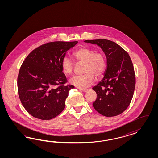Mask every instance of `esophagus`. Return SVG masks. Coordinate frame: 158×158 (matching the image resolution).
Here are the masks:
<instances>
[{"label":"esophagus","mask_w":158,"mask_h":158,"mask_svg":"<svg viewBox=\"0 0 158 158\" xmlns=\"http://www.w3.org/2000/svg\"><path fill=\"white\" fill-rule=\"evenodd\" d=\"M81 91H83V92H87V91H89L88 89H81Z\"/></svg>","instance_id":"obj_1"}]
</instances>
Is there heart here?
Masks as SVG:
<instances>
[{"instance_id": "heart-1", "label": "heart", "mask_w": 158, "mask_h": 158, "mask_svg": "<svg viewBox=\"0 0 158 158\" xmlns=\"http://www.w3.org/2000/svg\"><path fill=\"white\" fill-rule=\"evenodd\" d=\"M73 57L79 63H84L83 75H75L69 80V83L80 89L91 86L95 81V77L99 78L106 68L105 56L101 52H96L92 48L82 47L75 51ZM61 67L65 75H70L73 69L74 63L70 58L64 57L61 61Z\"/></svg>"}]
</instances>
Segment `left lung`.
<instances>
[{
  "instance_id": "obj_1",
  "label": "left lung",
  "mask_w": 158,
  "mask_h": 158,
  "mask_svg": "<svg viewBox=\"0 0 158 158\" xmlns=\"http://www.w3.org/2000/svg\"><path fill=\"white\" fill-rule=\"evenodd\" d=\"M85 42L100 46L107 60L103 79L92 89L97 96L93 106L106 117L120 115L129 106L135 86L134 67L129 55L119 44L109 40H86Z\"/></svg>"
}]
</instances>
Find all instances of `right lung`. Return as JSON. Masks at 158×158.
Masks as SVG:
<instances>
[{"mask_svg": "<svg viewBox=\"0 0 158 158\" xmlns=\"http://www.w3.org/2000/svg\"><path fill=\"white\" fill-rule=\"evenodd\" d=\"M78 42H53L36 48L29 54L19 69L17 78L19 99L30 115L50 120L65 106L69 91L74 86L64 85L61 61L67 51Z\"/></svg>", "mask_w": 158, "mask_h": 158, "instance_id": "1", "label": "right lung"}]
</instances>
